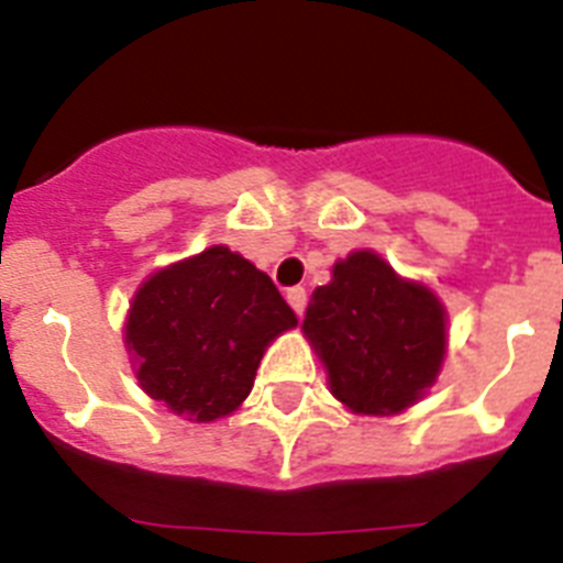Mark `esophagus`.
Segmentation results:
<instances>
[{
	"instance_id": "obj_1",
	"label": "esophagus",
	"mask_w": 563,
	"mask_h": 563,
	"mask_svg": "<svg viewBox=\"0 0 563 563\" xmlns=\"http://www.w3.org/2000/svg\"><path fill=\"white\" fill-rule=\"evenodd\" d=\"M287 305L296 310V316H305V310H307V290H305V287H290V290H287Z\"/></svg>"
}]
</instances>
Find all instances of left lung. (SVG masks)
Here are the masks:
<instances>
[{"label":"left lung","instance_id":"8db88e82","mask_svg":"<svg viewBox=\"0 0 563 563\" xmlns=\"http://www.w3.org/2000/svg\"><path fill=\"white\" fill-rule=\"evenodd\" d=\"M301 330L327 366L332 395L369 417L415 406L434 386L449 338L440 298L397 276L375 251L335 262Z\"/></svg>","mask_w":563,"mask_h":563}]
</instances>
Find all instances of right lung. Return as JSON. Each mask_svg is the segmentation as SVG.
Segmentation results:
<instances>
[{
    "instance_id": "right-lung-1",
    "label": "right lung",
    "mask_w": 563,
    "mask_h": 563,
    "mask_svg": "<svg viewBox=\"0 0 563 563\" xmlns=\"http://www.w3.org/2000/svg\"><path fill=\"white\" fill-rule=\"evenodd\" d=\"M296 324L267 273L213 245L137 287L123 338L152 400L213 422L242 406L271 341Z\"/></svg>"
}]
</instances>
